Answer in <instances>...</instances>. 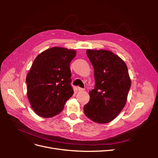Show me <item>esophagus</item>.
Returning <instances> with one entry per match:
<instances>
[{"instance_id": "34e87169", "label": "esophagus", "mask_w": 158, "mask_h": 158, "mask_svg": "<svg viewBox=\"0 0 158 158\" xmlns=\"http://www.w3.org/2000/svg\"><path fill=\"white\" fill-rule=\"evenodd\" d=\"M78 90L80 91V92H82V91H84L85 89L82 88H80V87H78Z\"/></svg>"}]
</instances>
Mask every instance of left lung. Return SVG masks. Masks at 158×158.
Here are the masks:
<instances>
[{"label":"left lung","mask_w":158,"mask_h":158,"mask_svg":"<svg viewBox=\"0 0 158 158\" xmlns=\"http://www.w3.org/2000/svg\"><path fill=\"white\" fill-rule=\"evenodd\" d=\"M94 69L95 85L84 107L85 116L98 123L115 118L125 107L131 85L127 66L120 57L107 50L86 51Z\"/></svg>","instance_id":"left-lung-1"}]
</instances>
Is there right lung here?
Here are the masks:
<instances>
[{"label":"right lung","mask_w":158,"mask_h":158,"mask_svg":"<svg viewBox=\"0 0 158 158\" xmlns=\"http://www.w3.org/2000/svg\"><path fill=\"white\" fill-rule=\"evenodd\" d=\"M76 54L74 50L55 47L41 52L33 61L26 76L27 95L39 116L59 114L73 95L70 63Z\"/></svg>","instance_id":"obj_1"}]
</instances>
